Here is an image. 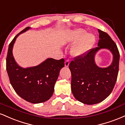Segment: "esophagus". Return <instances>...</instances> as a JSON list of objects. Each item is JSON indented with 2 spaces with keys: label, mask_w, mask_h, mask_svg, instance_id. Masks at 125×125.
Returning <instances> with one entry per match:
<instances>
[{
  "label": "esophagus",
  "mask_w": 125,
  "mask_h": 125,
  "mask_svg": "<svg viewBox=\"0 0 125 125\" xmlns=\"http://www.w3.org/2000/svg\"><path fill=\"white\" fill-rule=\"evenodd\" d=\"M69 64H70V60H67L65 61V66L66 67H68Z\"/></svg>",
  "instance_id": "34e87169"
}]
</instances>
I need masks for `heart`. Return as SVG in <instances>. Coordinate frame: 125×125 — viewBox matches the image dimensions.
<instances>
[{"label": "heart", "mask_w": 125, "mask_h": 125, "mask_svg": "<svg viewBox=\"0 0 125 125\" xmlns=\"http://www.w3.org/2000/svg\"><path fill=\"white\" fill-rule=\"evenodd\" d=\"M70 42L73 43L78 42L72 48L71 52L75 56L85 55L93 46L95 42L94 35L87 34L83 29H78L73 33Z\"/></svg>", "instance_id": "heart-1"}]
</instances>
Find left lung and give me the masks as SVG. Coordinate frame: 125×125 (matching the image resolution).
Segmentation results:
<instances>
[{"instance_id": "left-lung-1", "label": "left lung", "mask_w": 125, "mask_h": 125, "mask_svg": "<svg viewBox=\"0 0 125 125\" xmlns=\"http://www.w3.org/2000/svg\"><path fill=\"white\" fill-rule=\"evenodd\" d=\"M98 32V47L75 57L69 64L73 94L77 100L88 105L99 103L111 94L119 72L120 54L116 44L106 32L99 29ZM101 48L109 49L114 56L113 63L107 68H99L94 63L95 54Z\"/></svg>"}]
</instances>
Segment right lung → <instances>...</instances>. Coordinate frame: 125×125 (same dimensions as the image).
I'll list each match as a JSON object with an SVG mask.
<instances>
[{
	"label": "right lung",
	"instance_id": "add662e5",
	"mask_svg": "<svg viewBox=\"0 0 125 125\" xmlns=\"http://www.w3.org/2000/svg\"><path fill=\"white\" fill-rule=\"evenodd\" d=\"M25 28L9 44L6 57V70L11 86L20 97L27 102L39 104L47 101L54 92L60 71L64 67V59L48 58L36 67L23 68L17 64L12 54L13 44L19 34L29 30Z\"/></svg>",
	"mask_w": 125,
	"mask_h": 125
}]
</instances>
